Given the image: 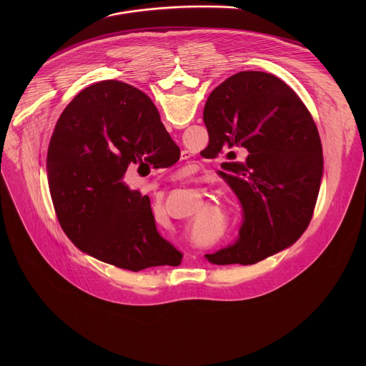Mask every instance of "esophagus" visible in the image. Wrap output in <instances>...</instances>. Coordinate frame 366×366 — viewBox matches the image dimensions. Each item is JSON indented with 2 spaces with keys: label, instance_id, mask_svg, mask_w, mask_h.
<instances>
[{
  "label": "esophagus",
  "instance_id": "1",
  "mask_svg": "<svg viewBox=\"0 0 366 366\" xmlns=\"http://www.w3.org/2000/svg\"><path fill=\"white\" fill-rule=\"evenodd\" d=\"M185 154V159H187V153H184Z\"/></svg>",
  "mask_w": 366,
  "mask_h": 366
}]
</instances>
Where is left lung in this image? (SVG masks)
Here are the masks:
<instances>
[{"label": "left lung", "instance_id": "8db88e82", "mask_svg": "<svg viewBox=\"0 0 366 366\" xmlns=\"http://www.w3.org/2000/svg\"><path fill=\"white\" fill-rule=\"evenodd\" d=\"M202 119L212 154L244 156L219 172L242 205L239 236L205 259L252 265L291 246L312 217L323 175L320 136L304 102L275 75L243 71L213 89Z\"/></svg>", "mask_w": 366, "mask_h": 366}]
</instances>
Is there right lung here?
I'll return each mask as SVG.
<instances>
[{
  "mask_svg": "<svg viewBox=\"0 0 366 366\" xmlns=\"http://www.w3.org/2000/svg\"><path fill=\"white\" fill-rule=\"evenodd\" d=\"M175 147L140 89L102 81L81 91L58 120L47 152L51 201L72 243L133 272L178 267L184 254L156 229L149 197L123 181L133 167H154L159 153L164 165H174Z\"/></svg>",
  "mask_w": 366,
  "mask_h": 366,
  "instance_id": "1",
  "label": "right lung"
}]
</instances>
